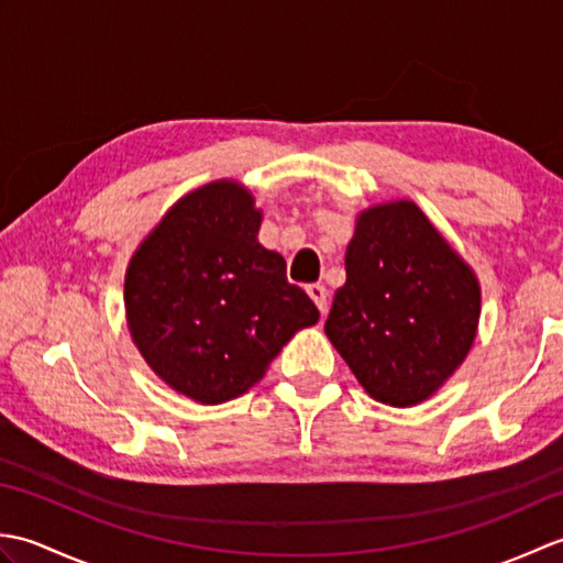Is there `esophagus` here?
Instances as JSON below:
<instances>
[{
	"mask_svg": "<svg viewBox=\"0 0 563 563\" xmlns=\"http://www.w3.org/2000/svg\"><path fill=\"white\" fill-rule=\"evenodd\" d=\"M307 295L312 297V302L317 305V309L321 314L327 312V300H329V292H327V288L324 285H319V283H314V285H309L307 288Z\"/></svg>",
	"mask_w": 563,
	"mask_h": 563,
	"instance_id": "1",
	"label": "esophagus"
}]
</instances>
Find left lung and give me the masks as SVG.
Here are the masks:
<instances>
[{"label":"left lung","mask_w":563,"mask_h":563,"mask_svg":"<svg viewBox=\"0 0 563 563\" xmlns=\"http://www.w3.org/2000/svg\"><path fill=\"white\" fill-rule=\"evenodd\" d=\"M479 314V278L413 200L357 214L324 331L369 397L397 409L433 397L472 351Z\"/></svg>","instance_id":"8db88e82"}]
</instances>
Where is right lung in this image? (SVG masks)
Wrapping results in <instances>:
<instances>
[{"label":"right lung","mask_w":563,"mask_h":563,"mask_svg":"<svg viewBox=\"0 0 563 563\" xmlns=\"http://www.w3.org/2000/svg\"><path fill=\"white\" fill-rule=\"evenodd\" d=\"M251 190L220 178L190 190L142 239L125 271V319L164 385L198 404L242 397L319 309L258 244Z\"/></svg>","instance_id":"1"}]
</instances>
